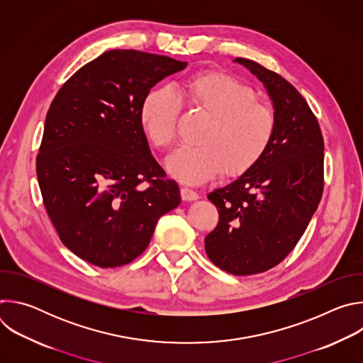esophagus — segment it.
<instances>
[{"mask_svg": "<svg viewBox=\"0 0 363 363\" xmlns=\"http://www.w3.org/2000/svg\"><path fill=\"white\" fill-rule=\"evenodd\" d=\"M181 196H182L184 201H195V199L199 198V195L195 191H192V189H189L186 186L181 188Z\"/></svg>", "mask_w": 363, "mask_h": 363, "instance_id": "obj_1", "label": "esophagus"}]
</instances>
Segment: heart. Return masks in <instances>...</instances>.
<instances>
[{
	"label": "heart",
	"mask_w": 363,
	"mask_h": 363,
	"mask_svg": "<svg viewBox=\"0 0 363 363\" xmlns=\"http://www.w3.org/2000/svg\"><path fill=\"white\" fill-rule=\"evenodd\" d=\"M231 74L206 70L171 89H152L142 99L139 122L149 142L169 150L177 139L181 103L206 118L196 146L181 149L168 162L172 177L202 184L221 171L238 177L255 167L269 150L277 128L272 108Z\"/></svg>",
	"instance_id": "heart-1"
}]
</instances>
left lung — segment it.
Here are the masks:
<instances>
[{"label": "left lung", "mask_w": 363, "mask_h": 363, "mask_svg": "<svg viewBox=\"0 0 363 363\" xmlns=\"http://www.w3.org/2000/svg\"><path fill=\"white\" fill-rule=\"evenodd\" d=\"M235 62L264 83L277 128L260 162L208 194L220 220L205 237V251L221 270L250 276L281 263L318 210L325 142L315 113L291 83L252 60Z\"/></svg>", "instance_id": "1"}]
</instances>
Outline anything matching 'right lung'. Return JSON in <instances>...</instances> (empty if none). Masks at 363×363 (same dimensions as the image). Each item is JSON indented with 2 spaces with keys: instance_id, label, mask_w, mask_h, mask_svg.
I'll use <instances>...</instances> for the list:
<instances>
[{
  "instance_id": "1",
  "label": "right lung",
  "mask_w": 363,
  "mask_h": 363,
  "mask_svg": "<svg viewBox=\"0 0 363 363\" xmlns=\"http://www.w3.org/2000/svg\"><path fill=\"white\" fill-rule=\"evenodd\" d=\"M167 56L111 50L79 69L45 116L37 179L62 242L82 260L113 269L147 247L179 188L152 157L139 122L145 94L186 67Z\"/></svg>"
}]
</instances>
